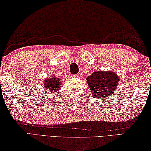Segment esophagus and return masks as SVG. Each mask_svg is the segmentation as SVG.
<instances>
[{
    "label": "esophagus",
    "instance_id": "34e87169",
    "mask_svg": "<svg viewBox=\"0 0 151 151\" xmlns=\"http://www.w3.org/2000/svg\"><path fill=\"white\" fill-rule=\"evenodd\" d=\"M80 74H76V75H74L73 76H74V77H76V78H78V77H79V76H80Z\"/></svg>",
    "mask_w": 151,
    "mask_h": 151
}]
</instances>
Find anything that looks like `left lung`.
Wrapping results in <instances>:
<instances>
[{"label":"left lung","instance_id":"1","mask_svg":"<svg viewBox=\"0 0 151 151\" xmlns=\"http://www.w3.org/2000/svg\"><path fill=\"white\" fill-rule=\"evenodd\" d=\"M86 80L91 96L103 100L114 93L119 82V77L112 71H93Z\"/></svg>","mask_w":151,"mask_h":151}]
</instances>
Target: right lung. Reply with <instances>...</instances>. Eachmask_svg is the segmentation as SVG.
<instances>
[{"label":"right lung","instance_id":"add662e5","mask_svg":"<svg viewBox=\"0 0 151 151\" xmlns=\"http://www.w3.org/2000/svg\"><path fill=\"white\" fill-rule=\"evenodd\" d=\"M44 86L47 89V91L52 94H55L59 90L62 85V80L60 78L52 76L44 80Z\"/></svg>","mask_w":151,"mask_h":151}]
</instances>
